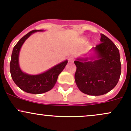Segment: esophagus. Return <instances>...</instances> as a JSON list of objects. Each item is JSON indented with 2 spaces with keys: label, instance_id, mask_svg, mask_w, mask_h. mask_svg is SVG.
Returning a JSON list of instances; mask_svg holds the SVG:
<instances>
[{
  "label": "esophagus",
  "instance_id": "1",
  "mask_svg": "<svg viewBox=\"0 0 131 131\" xmlns=\"http://www.w3.org/2000/svg\"><path fill=\"white\" fill-rule=\"evenodd\" d=\"M68 60L69 62H73L74 61V60H75V57L74 56H71L70 57H69Z\"/></svg>",
  "mask_w": 131,
  "mask_h": 131
}]
</instances>
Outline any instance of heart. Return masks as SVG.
Returning <instances> with one entry per match:
<instances>
[{"instance_id": "1", "label": "heart", "mask_w": 131, "mask_h": 131, "mask_svg": "<svg viewBox=\"0 0 131 131\" xmlns=\"http://www.w3.org/2000/svg\"><path fill=\"white\" fill-rule=\"evenodd\" d=\"M84 41H85V40H86V39H84Z\"/></svg>"}]
</instances>
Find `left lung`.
Segmentation results:
<instances>
[{
  "label": "left lung",
  "mask_w": 131,
  "mask_h": 131,
  "mask_svg": "<svg viewBox=\"0 0 131 131\" xmlns=\"http://www.w3.org/2000/svg\"><path fill=\"white\" fill-rule=\"evenodd\" d=\"M100 40L101 43L93 48L96 56L74 61L77 86L88 95H101L109 92L117 85L121 74L119 49L102 34Z\"/></svg>",
  "instance_id": "left-lung-1"
}]
</instances>
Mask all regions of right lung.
Masks as SVG:
<instances>
[{
  "mask_svg": "<svg viewBox=\"0 0 131 131\" xmlns=\"http://www.w3.org/2000/svg\"><path fill=\"white\" fill-rule=\"evenodd\" d=\"M43 30H34L25 35L14 47L10 63V71L15 84L20 89L27 93L39 94L50 91L54 88L59 75L65 68L67 60L54 66L45 72L37 75H30L21 71L19 64L20 48L26 40L32 34Z\"/></svg>",
  "mask_w": 131,
  "mask_h": 131,
  "instance_id": "add662e5",
  "label": "right lung"
}]
</instances>
